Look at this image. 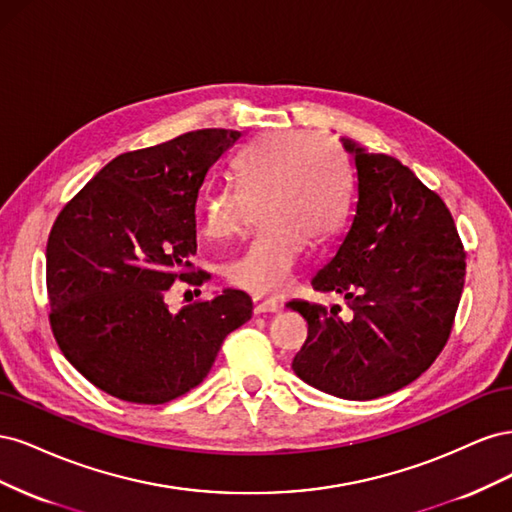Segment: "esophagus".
I'll list each match as a JSON object with an SVG mask.
<instances>
[{"instance_id":"34e87169","label":"esophagus","mask_w":512,"mask_h":512,"mask_svg":"<svg viewBox=\"0 0 512 512\" xmlns=\"http://www.w3.org/2000/svg\"><path fill=\"white\" fill-rule=\"evenodd\" d=\"M280 309V303L275 299H267V297H254V312L256 314H275Z\"/></svg>"}]
</instances>
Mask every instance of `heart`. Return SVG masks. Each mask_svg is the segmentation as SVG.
Here are the masks:
<instances>
[{"label":"heart","instance_id":"b5f03b06","mask_svg":"<svg viewBox=\"0 0 512 512\" xmlns=\"http://www.w3.org/2000/svg\"><path fill=\"white\" fill-rule=\"evenodd\" d=\"M235 185L203 200V232L237 235L247 203L258 207L260 235L226 265L228 280L254 294L282 292L309 243L327 241L344 218L348 168L339 149L320 134L269 132L235 160Z\"/></svg>","mask_w":512,"mask_h":512}]
</instances>
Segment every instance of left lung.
<instances>
[{
  "label": "left lung",
  "instance_id": "8db88e82",
  "mask_svg": "<svg viewBox=\"0 0 512 512\" xmlns=\"http://www.w3.org/2000/svg\"><path fill=\"white\" fill-rule=\"evenodd\" d=\"M356 168V198L335 254L314 277L342 307L288 301L307 320L292 369L303 382L365 401L404 389L436 361L466 282V252L442 198L408 166L342 136Z\"/></svg>",
  "mask_w": 512,
  "mask_h": 512
}]
</instances>
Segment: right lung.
I'll return each mask as SVG.
<instances>
[{
    "mask_svg": "<svg viewBox=\"0 0 512 512\" xmlns=\"http://www.w3.org/2000/svg\"><path fill=\"white\" fill-rule=\"evenodd\" d=\"M235 130H196L121 153L57 215L46 243L51 327L72 367L104 393L166 404L203 382L250 294L224 288L173 314L166 290L196 271V200ZM205 273L194 284H203Z\"/></svg>",
    "mask_w": 512,
    "mask_h": 512,
    "instance_id": "add662e5",
    "label": "right lung"
}]
</instances>
